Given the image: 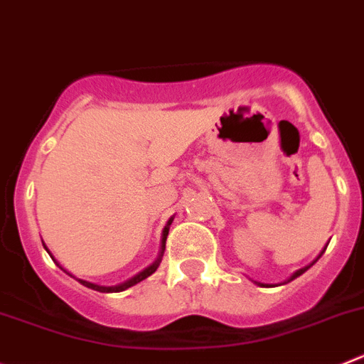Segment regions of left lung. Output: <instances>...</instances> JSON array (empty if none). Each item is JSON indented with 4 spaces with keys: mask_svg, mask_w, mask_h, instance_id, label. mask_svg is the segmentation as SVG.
<instances>
[{
    "mask_svg": "<svg viewBox=\"0 0 364 364\" xmlns=\"http://www.w3.org/2000/svg\"><path fill=\"white\" fill-rule=\"evenodd\" d=\"M309 267H311V265H309ZM309 267H305V269H299V271H298V272H296V274H294V276H292V278H291V279H294V278H298V276H301V274H303V272H305V271H306V269H309Z\"/></svg>",
    "mask_w": 364,
    "mask_h": 364,
    "instance_id": "obj_1",
    "label": "left lung"
}]
</instances>
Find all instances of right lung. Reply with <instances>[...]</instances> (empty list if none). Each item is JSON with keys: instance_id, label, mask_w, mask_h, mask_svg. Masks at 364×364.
<instances>
[{"instance_id": "obj_1", "label": "right lung", "mask_w": 364, "mask_h": 364, "mask_svg": "<svg viewBox=\"0 0 364 364\" xmlns=\"http://www.w3.org/2000/svg\"><path fill=\"white\" fill-rule=\"evenodd\" d=\"M169 223H171V220H169ZM169 223H168V225H169ZM168 231H169V228H166L164 229V236H162V252H164V249H166V238H168ZM46 251H48V249H46ZM48 255H50V252H48ZM159 262H160V258L156 259V262L153 263L151 267H148L146 271H142L141 274H136L135 278H132V279H129V282L122 283V285L101 287V285H95V283L82 282V279H79V282H81L85 287H88V289H93V291H99V292H121V291H126V289H129V287H133V285H135V283H139V282H142V279H146V278H148V276H151L153 272L156 271V267H159ZM63 271H65V269H63Z\"/></svg>"}]
</instances>
